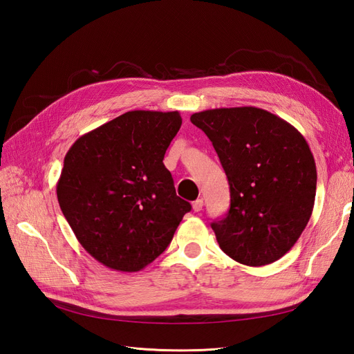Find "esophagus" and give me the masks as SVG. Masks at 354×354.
<instances>
[{
    "label": "esophagus",
    "mask_w": 354,
    "mask_h": 354,
    "mask_svg": "<svg viewBox=\"0 0 354 354\" xmlns=\"http://www.w3.org/2000/svg\"><path fill=\"white\" fill-rule=\"evenodd\" d=\"M203 207V201L202 199H196L194 203H192V208H194L195 212H199Z\"/></svg>",
    "instance_id": "1"
}]
</instances>
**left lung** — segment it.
Segmentation results:
<instances>
[{
	"instance_id": "8db88e82",
	"label": "left lung",
	"mask_w": 354,
	"mask_h": 354,
	"mask_svg": "<svg viewBox=\"0 0 354 354\" xmlns=\"http://www.w3.org/2000/svg\"><path fill=\"white\" fill-rule=\"evenodd\" d=\"M205 133L230 185V209L212 221L230 259L259 267L279 260L301 236L316 196V164L303 134L254 106L190 116Z\"/></svg>"
}]
</instances>
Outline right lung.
Segmentation results:
<instances>
[{
    "label": "right lung",
    "instance_id": "1",
    "mask_svg": "<svg viewBox=\"0 0 354 354\" xmlns=\"http://www.w3.org/2000/svg\"><path fill=\"white\" fill-rule=\"evenodd\" d=\"M180 127L177 111H131L81 136L65 156L60 209L84 250L109 269H145L192 209L162 162Z\"/></svg>",
    "mask_w": 354,
    "mask_h": 354
}]
</instances>
